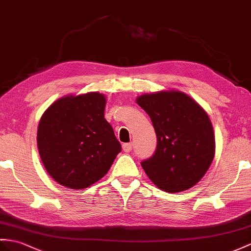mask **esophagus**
Returning a JSON list of instances; mask_svg holds the SVG:
<instances>
[{
	"instance_id": "34e87169",
	"label": "esophagus",
	"mask_w": 251,
	"mask_h": 251,
	"mask_svg": "<svg viewBox=\"0 0 251 251\" xmlns=\"http://www.w3.org/2000/svg\"><path fill=\"white\" fill-rule=\"evenodd\" d=\"M122 149H124L125 152H130L133 149V144H131V143L124 144L122 145Z\"/></svg>"
}]
</instances>
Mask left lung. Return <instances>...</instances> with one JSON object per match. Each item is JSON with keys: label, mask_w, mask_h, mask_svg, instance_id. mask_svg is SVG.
<instances>
[{"label": "left lung", "mask_w": 251, "mask_h": 251, "mask_svg": "<svg viewBox=\"0 0 251 251\" xmlns=\"http://www.w3.org/2000/svg\"><path fill=\"white\" fill-rule=\"evenodd\" d=\"M136 103L150 116L157 145L142 162L149 179L167 193L196 185L215 155V135L204 109L179 90L144 94Z\"/></svg>", "instance_id": "left-lung-1"}]
</instances>
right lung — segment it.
<instances>
[{
    "mask_svg": "<svg viewBox=\"0 0 251 251\" xmlns=\"http://www.w3.org/2000/svg\"><path fill=\"white\" fill-rule=\"evenodd\" d=\"M106 98L91 93L65 96L42 114L37 146L42 164L58 184L86 188L104 176L121 151L104 118Z\"/></svg>",
    "mask_w": 251,
    "mask_h": 251,
    "instance_id": "add662e5",
    "label": "right lung"
}]
</instances>
